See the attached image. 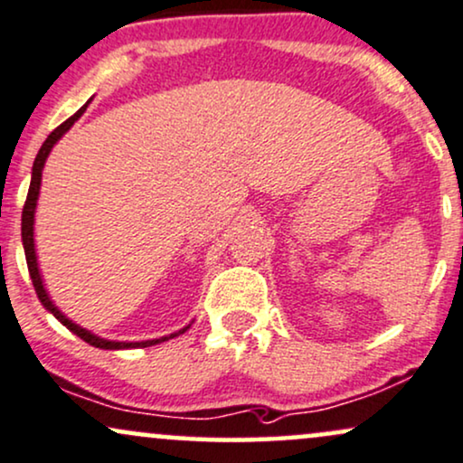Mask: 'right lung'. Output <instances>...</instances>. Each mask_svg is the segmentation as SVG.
I'll use <instances>...</instances> for the list:
<instances>
[{"label":"right lung","instance_id":"1","mask_svg":"<svg viewBox=\"0 0 463 463\" xmlns=\"http://www.w3.org/2000/svg\"><path fill=\"white\" fill-rule=\"evenodd\" d=\"M90 103V101H88ZM88 103L83 105V108L77 111V114H72L69 120H64L62 125L58 127V129H53L49 133L47 140L43 142L41 150H38L36 159H34V165H32V181H30V192H27V198H25V207H24V215H21V239H24V250H25V260H27V269H30V278H32V285L36 288V295L38 299H41V304L44 306V310H49L55 319H58L62 326L69 327L72 334H77V336L81 338V341H86L88 345H92V347H99V349H136V347H150V345H157V343H164L168 341V338H175L178 334L187 332L185 326L183 330H178L175 334H170V336H161V338H153V341H140V343H127V341H108V338H101L97 336V334H92L90 330H86V327L77 326L75 321H71L69 317H66L62 310L58 308V306L53 304V299L49 298L47 288L43 285V276H41V269H38V256H36V243H34V215H36V204H38V194H41V181H43V168H44V161H47L49 153H52V148L58 144L60 137L64 136L66 131L71 129L72 125H75L77 120L81 118V114L86 111Z\"/></svg>","mask_w":463,"mask_h":463}]
</instances>
